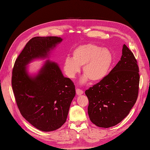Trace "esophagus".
<instances>
[{
  "label": "esophagus",
  "mask_w": 150,
  "mask_h": 150,
  "mask_svg": "<svg viewBox=\"0 0 150 150\" xmlns=\"http://www.w3.org/2000/svg\"><path fill=\"white\" fill-rule=\"evenodd\" d=\"M76 93L77 94L78 96H80V95H81V94L83 93V91L81 90V89H76Z\"/></svg>",
  "instance_id": "esophagus-1"
}]
</instances>
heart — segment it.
<instances>
[{
	"instance_id": "b5f03b06",
	"label": "heart",
	"mask_w": 150,
	"mask_h": 150,
	"mask_svg": "<svg viewBox=\"0 0 150 150\" xmlns=\"http://www.w3.org/2000/svg\"><path fill=\"white\" fill-rule=\"evenodd\" d=\"M112 54L108 49L88 43L77 46L72 52V58L67 57L63 67L67 76L74 78L83 66L84 75L82 81L88 79L92 83L99 82L107 76L112 64Z\"/></svg>"
}]
</instances>
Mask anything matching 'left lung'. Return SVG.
<instances>
[{
  "label": "left lung",
  "instance_id": "8db88e82",
  "mask_svg": "<svg viewBox=\"0 0 150 150\" xmlns=\"http://www.w3.org/2000/svg\"><path fill=\"white\" fill-rule=\"evenodd\" d=\"M139 69L132 52L125 44L120 60L108 75L85 91L91 121L101 128L119 123L136 103L139 89Z\"/></svg>",
  "mask_w": 150,
  "mask_h": 150
}]
</instances>
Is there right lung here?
Here are the masks:
<instances>
[{
  "mask_svg": "<svg viewBox=\"0 0 150 150\" xmlns=\"http://www.w3.org/2000/svg\"><path fill=\"white\" fill-rule=\"evenodd\" d=\"M62 40L57 36L31 39L16 59L12 72L13 91L21 115L45 132L56 130L66 122L75 96V85L55 62L47 61L35 77L28 76L25 66L35 58L46 57Z\"/></svg>",
  "mask_w": 150,
  "mask_h": 150,
  "instance_id": "add662e5",
  "label": "right lung"
}]
</instances>
